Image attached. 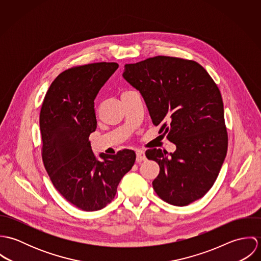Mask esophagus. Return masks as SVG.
Wrapping results in <instances>:
<instances>
[{"label": "esophagus", "mask_w": 261, "mask_h": 261, "mask_svg": "<svg viewBox=\"0 0 261 261\" xmlns=\"http://www.w3.org/2000/svg\"><path fill=\"white\" fill-rule=\"evenodd\" d=\"M136 153H137V162L138 163H141L146 160V154H145L144 150H137Z\"/></svg>", "instance_id": "obj_1"}]
</instances>
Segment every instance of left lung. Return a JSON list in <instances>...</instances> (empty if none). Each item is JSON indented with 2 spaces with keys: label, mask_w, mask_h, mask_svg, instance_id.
Here are the masks:
<instances>
[{
  "label": "left lung",
  "mask_w": 261,
  "mask_h": 261,
  "mask_svg": "<svg viewBox=\"0 0 261 261\" xmlns=\"http://www.w3.org/2000/svg\"><path fill=\"white\" fill-rule=\"evenodd\" d=\"M123 78L138 89L152 123L177 149H150L149 160L160 173L156 195L175 206L202 198L215 183L228 147L222 96L208 72L196 61L155 56L125 64Z\"/></svg>",
  "instance_id": "left-lung-1"
}]
</instances>
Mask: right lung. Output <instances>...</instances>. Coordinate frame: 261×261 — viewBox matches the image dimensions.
I'll return each mask as SVG.
<instances>
[{
  "label": "right lung",
  "mask_w": 261,
  "mask_h": 261,
  "mask_svg": "<svg viewBox=\"0 0 261 261\" xmlns=\"http://www.w3.org/2000/svg\"><path fill=\"white\" fill-rule=\"evenodd\" d=\"M115 62L69 68L51 83L40 112L42 160L56 190L83 211H97L113 200L136 152L94 155L89 136L96 129L94 99L114 71Z\"/></svg>",
  "instance_id": "right-lung-1"
}]
</instances>
